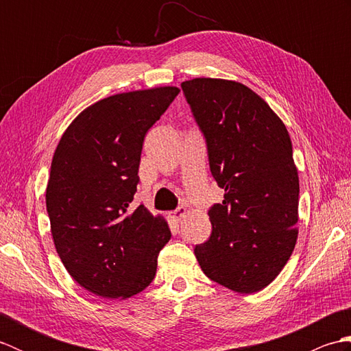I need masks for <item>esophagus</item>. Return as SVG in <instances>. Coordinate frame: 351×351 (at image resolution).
I'll use <instances>...</instances> for the list:
<instances>
[{
	"label": "esophagus",
	"mask_w": 351,
	"mask_h": 351,
	"mask_svg": "<svg viewBox=\"0 0 351 351\" xmlns=\"http://www.w3.org/2000/svg\"><path fill=\"white\" fill-rule=\"evenodd\" d=\"M185 213H187V208H185V206H178L175 211L170 213V217L173 219L175 221H180L184 217Z\"/></svg>",
	"instance_id": "esophagus-1"
}]
</instances>
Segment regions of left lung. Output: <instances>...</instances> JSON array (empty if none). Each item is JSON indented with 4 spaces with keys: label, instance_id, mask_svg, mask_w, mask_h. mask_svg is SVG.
I'll return each mask as SVG.
<instances>
[{
    "label": "left lung",
    "instance_id": "8db88e82",
    "mask_svg": "<svg viewBox=\"0 0 351 351\" xmlns=\"http://www.w3.org/2000/svg\"><path fill=\"white\" fill-rule=\"evenodd\" d=\"M202 131L210 170L225 199L208 211L213 232L195 255L211 280L252 294L274 280L295 247L299 175L287 126L237 81L181 84Z\"/></svg>",
    "mask_w": 351,
    "mask_h": 351
}]
</instances>
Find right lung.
<instances>
[{
    "instance_id": "obj_1",
    "label": "right lung",
    "mask_w": 351,
    "mask_h": 351,
    "mask_svg": "<svg viewBox=\"0 0 351 351\" xmlns=\"http://www.w3.org/2000/svg\"><path fill=\"white\" fill-rule=\"evenodd\" d=\"M178 87L119 93L87 107L51 162L47 211L58 256L73 280L104 299H128L155 278L170 240L161 215L131 210L143 140Z\"/></svg>"
}]
</instances>
